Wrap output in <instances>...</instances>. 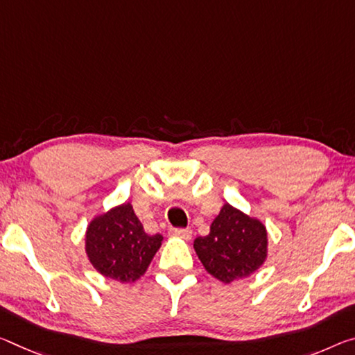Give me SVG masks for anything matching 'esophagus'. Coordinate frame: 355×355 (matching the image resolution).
<instances>
[{"instance_id": "1", "label": "esophagus", "mask_w": 355, "mask_h": 355, "mask_svg": "<svg viewBox=\"0 0 355 355\" xmlns=\"http://www.w3.org/2000/svg\"><path fill=\"white\" fill-rule=\"evenodd\" d=\"M171 235H173V237H178V239H183V240H191V237H193V230L191 229H172Z\"/></svg>"}]
</instances>
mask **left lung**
Wrapping results in <instances>:
<instances>
[{
    "instance_id": "left-lung-1",
    "label": "left lung",
    "mask_w": 355,
    "mask_h": 355,
    "mask_svg": "<svg viewBox=\"0 0 355 355\" xmlns=\"http://www.w3.org/2000/svg\"><path fill=\"white\" fill-rule=\"evenodd\" d=\"M267 229L262 221L230 204H224L213 219L210 234L194 240L202 266L226 284L261 268L267 259Z\"/></svg>"
}]
</instances>
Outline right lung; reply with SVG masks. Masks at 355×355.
I'll list each match as a JSON object with an SVG mask.
<instances>
[{
  "mask_svg": "<svg viewBox=\"0 0 355 355\" xmlns=\"http://www.w3.org/2000/svg\"><path fill=\"white\" fill-rule=\"evenodd\" d=\"M162 243V235H148L129 202L93 218L85 234L88 261L105 278L134 283L147 272Z\"/></svg>",
  "mask_w": 355,
  "mask_h": 355,
  "instance_id": "1",
  "label": "right lung"
}]
</instances>
